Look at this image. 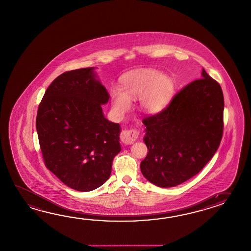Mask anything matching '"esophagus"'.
I'll list each match as a JSON object with an SVG mask.
<instances>
[{"instance_id": "1", "label": "esophagus", "mask_w": 251, "mask_h": 251, "mask_svg": "<svg viewBox=\"0 0 251 251\" xmlns=\"http://www.w3.org/2000/svg\"><path fill=\"white\" fill-rule=\"evenodd\" d=\"M139 136V130L137 128H127L123 129L121 133V140L125 145H131L138 139Z\"/></svg>"}]
</instances>
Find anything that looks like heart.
<instances>
[{"instance_id":"1","label":"heart","mask_w":251,"mask_h":251,"mask_svg":"<svg viewBox=\"0 0 251 251\" xmlns=\"http://www.w3.org/2000/svg\"><path fill=\"white\" fill-rule=\"evenodd\" d=\"M122 90L113 87L111 100L113 111L123 114L131 106V100L139 97L140 108L146 112L162 111L173 96L175 84L167 75L154 68H141L129 72L122 79Z\"/></svg>"}]
</instances>
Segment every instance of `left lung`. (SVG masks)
<instances>
[{"label":"left lung","mask_w":251,"mask_h":251,"mask_svg":"<svg viewBox=\"0 0 251 251\" xmlns=\"http://www.w3.org/2000/svg\"><path fill=\"white\" fill-rule=\"evenodd\" d=\"M201 77L180 90L161 112L142 121L149 152L140 170L159 187H173L195 176L221 143L223 90L204 69Z\"/></svg>","instance_id":"8db88e82"}]
</instances>
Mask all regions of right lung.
I'll use <instances>...</instances> for the list:
<instances>
[{
    "instance_id": "obj_1",
    "label": "right lung",
    "mask_w": 251,
    "mask_h": 251,
    "mask_svg": "<svg viewBox=\"0 0 251 251\" xmlns=\"http://www.w3.org/2000/svg\"><path fill=\"white\" fill-rule=\"evenodd\" d=\"M109 100L93 67L63 73L39 103L36 128L45 166L72 189L89 192L112 173L121 151L118 123L103 116Z\"/></svg>"
}]
</instances>
